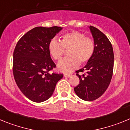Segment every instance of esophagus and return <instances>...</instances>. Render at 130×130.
Listing matches in <instances>:
<instances>
[{"label":"esophagus","mask_w":130,"mask_h":130,"mask_svg":"<svg viewBox=\"0 0 130 130\" xmlns=\"http://www.w3.org/2000/svg\"><path fill=\"white\" fill-rule=\"evenodd\" d=\"M64 76L66 77H70L71 76V74L70 73H64Z\"/></svg>","instance_id":"obj_1"}]
</instances>
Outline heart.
<instances>
[{
  "mask_svg": "<svg viewBox=\"0 0 130 130\" xmlns=\"http://www.w3.org/2000/svg\"><path fill=\"white\" fill-rule=\"evenodd\" d=\"M68 50L69 57L64 58L57 65L58 70L64 73L71 72L80 62L84 64L92 57L95 49L94 40L78 31L65 34L61 40L53 38L48 44V51L55 60H60Z\"/></svg>",
  "mask_w": 130,
  "mask_h": 130,
  "instance_id": "heart-1",
  "label": "heart"
}]
</instances>
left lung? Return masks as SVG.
Wrapping results in <instances>:
<instances>
[{
  "mask_svg": "<svg viewBox=\"0 0 130 130\" xmlns=\"http://www.w3.org/2000/svg\"><path fill=\"white\" fill-rule=\"evenodd\" d=\"M95 44L92 57L85 66L76 71L79 84L74 88L79 98L85 101H93L100 97L109 85L114 66V53L112 45L106 36L100 30L89 26ZM86 71L85 75L79 72Z\"/></svg>",
  "mask_w": 130,
  "mask_h": 130,
  "instance_id": "obj_1",
  "label": "left lung"
}]
</instances>
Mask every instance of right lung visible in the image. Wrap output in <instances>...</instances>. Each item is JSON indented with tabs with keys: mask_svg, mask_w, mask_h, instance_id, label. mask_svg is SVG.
I'll return each instance as SVG.
<instances>
[{
	"mask_svg": "<svg viewBox=\"0 0 130 130\" xmlns=\"http://www.w3.org/2000/svg\"><path fill=\"white\" fill-rule=\"evenodd\" d=\"M62 29L59 26H38L18 41L13 55V73L20 90L31 101L44 102L53 95L61 73H50L56 67L48 51V44Z\"/></svg>",
	"mask_w": 130,
	"mask_h": 130,
	"instance_id": "add662e5",
	"label": "right lung"
}]
</instances>
